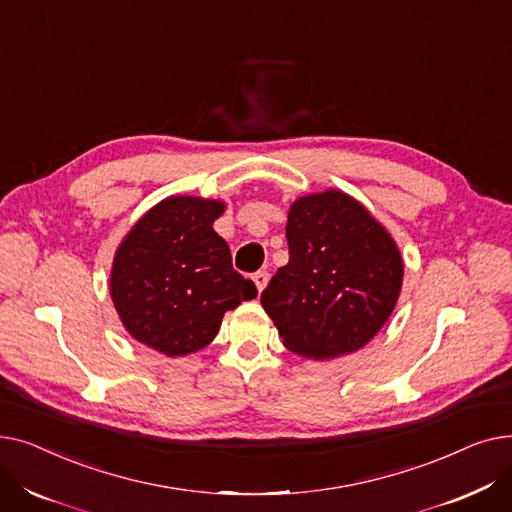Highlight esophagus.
I'll return each instance as SVG.
<instances>
[{
	"label": "esophagus",
	"instance_id": "obj_1",
	"mask_svg": "<svg viewBox=\"0 0 512 512\" xmlns=\"http://www.w3.org/2000/svg\"><path fill=\"white\" fill-rule=\"evenodd\" d=\"M267 280H270V274H267V272H257V274H253V282H255V286H257L259 292L267 286Z\"/></svg>",
	"mask_w": 512,
	"mask_h": 512
}]
</instances>
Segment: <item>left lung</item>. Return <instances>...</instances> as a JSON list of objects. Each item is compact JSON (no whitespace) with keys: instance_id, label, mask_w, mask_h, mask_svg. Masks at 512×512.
Wrapping results in <instances>:
<instances>
[{"instance_id":"8db88e82","label":"left lung","mask_w":512,"mask_h":512,"mask_svg":"<svg viewBox=\"0 0 512 512\" xmlns=\"http://www.w3.org/2000/svg\"><path fill=\"white\" fill-rule=\"evenodd\" d=\"M286 240L290 259L261 292L284 346L321 361L359 351L398 301L402 259L394 240L340 191L294 201Z\"/></svg>"}]
</instances>
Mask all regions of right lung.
Wrapping results in <instances>:
<instances>
[{"label": "right lung", "instance_id": "1", "mask_svg": "<svg viewBox=\"0 0 512 512\" xmlns=\"http://www.w3.org/2000/svg\"><path fill=\"white\" fill-rule=\"evenodd\" d=\"M224 205L170 197L149 209L120 245L112 301L124 328L168 357L207 346L226 311L257 297L232 267L228 242L213 230Z\"/></svg>", "mask_w": 512, "mask_h": 512}]
</instances>
